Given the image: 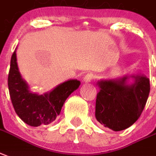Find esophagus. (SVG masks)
Wrapping results in <instances>:
<instances>
[{"mask_svg":"<svg viewBox=\"0 0 156 156\" xmlns=\"http://www.w3.org/2000/svg\"><path fill=\"white\" fill-rule=\"evenodd\" d=\"M93 75L92 73H87L83 77V81L84 83H90V82L93 80Z\"/></svg>","mask_w":156,"mask_h":156,"instance_id":"esophagus-1","label":"esophagus"}]
</instances>
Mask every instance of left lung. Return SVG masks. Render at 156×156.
Here are the masks:
<instances>
[{"mask_svg":"<svg viewBox=\"0 0 156 156\" xmlns=\"http://www.w3.org/2000/svg\"><path fill=\"white\" fill-rule=\"evenodd\" d=\"M130 77L133 84L127 83ZM100 92L96 99V119L114 131L130 127L144 110L150 93V79L144 75L125 76L98 83Z\"/></svg>","mask_w":156,"mask_h":156,"instance_id":"8db88e82","label":"left lung"}]
</instances>
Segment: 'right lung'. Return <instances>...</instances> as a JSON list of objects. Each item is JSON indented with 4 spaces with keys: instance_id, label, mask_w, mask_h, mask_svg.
I'll list each match as a JSON object with an SVG mask.
<instances>
[{
    "instance_id": "obj_1",
    "label": "right lung",
    "mask_w": 156,
    "mask_h": 156,
    "mask_svg": "<svg viewBox=\"0 0 156 156\" xmlns=\"http://www.w3.org/2000/svg\"><path fill=\"white\" fill-rule=\"evenodd\" d=\"M16 50L11 56L8 74V87L14 109L20 118L29 126L49 125L59 115L64 101L81 83L72 79L59 84L44 95L31 93L19 72Z\"/></svg>"
}]
</instances>
